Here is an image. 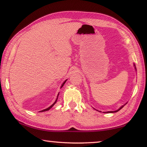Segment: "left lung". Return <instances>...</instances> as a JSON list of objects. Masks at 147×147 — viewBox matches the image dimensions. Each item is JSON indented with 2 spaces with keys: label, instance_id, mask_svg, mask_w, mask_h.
Here are the masks:
<instances>
[{
  "label": "left lung",
  "instance_id": "1",
  "mask_svg": "<svg viewBox=\"0 0 147 147\" xmlns=\"http://www.w3.org/2000/svg\"><path fill=\"white\" fill-rule=\"evenodd\" d=\"M134 66H135V65H134ZM123 106H122V107H121V108H119V109H118V110H117V111H108V112H106V113H114V112H117V111H119V110H120V109L122 108H123Z\"/></svg>",
  "mask_w": 147,
  "mask_h": 147
}]
</instances>
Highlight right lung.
Here are the masks:
<instances>
[{"label": "right lung", "instance_id": "1", "mask_svg": "<svg viewBox=\"0 0 147 147\" xmlns=\"http://www.w3.org/2000/svg\"><path fill=\"white\" fill-rule=\"evenodd\" d=\"M66 81H67V80H66L63 83V84H62V86H61V88H62V87H63V86L64 85V84H65V83L66 82ZM58 95H59V94H58V96H57V98H56V101L55 102H54L53 104H52V105L51 106H50V107H49V108H47V109H43V110H42V111H41V112H42V111H48V110H49V109H51V108H52V107H53L54 105V104H56V101H57V100H58Z\"/></svg>", "mask_w": 147, "mask_h": 147}]
</instances>
